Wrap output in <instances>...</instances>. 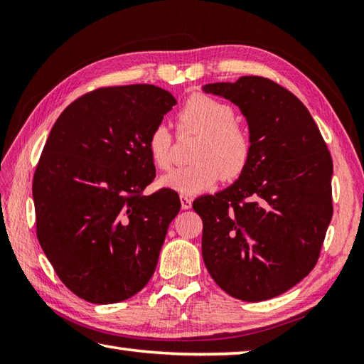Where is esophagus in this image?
Segmentation results:
<instances>
[{
    "instance_id": "34e87169",
    "label": "esophagus",
    "mask_w": 364,
    "mask_h": 364,
    "mask_svg": "<svg viewBox=\"0 0 364 364\" xmlns=\"http://www.w3.org/2000/svg\"><path fill=\"white\" fill-rule=\"evenodd\" d=\"M180 200H181V208H183V210H191L192 198H189V197H186V196H181Z\"/></svg>"
}]
</instances>
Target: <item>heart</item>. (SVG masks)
I'll return each instance as SVG.
<instances>
[{
    "label": "heart",
    "instance_id": "heart-1",
    "mask_svg": "<svg viewBox=\"0 0 364 364\" xmlns=\"http://www.w3.org/2000/svg\"><path fill=\"white\" fill-rule=\"evenodd\" d=\"M228 103L210 95L194 94L176 114L180 133L198 134L191 151L189 166L175 168L161 180L164 188L178 194L194 196L222 180L231 181L241 175L252 156V136L241 122L235 120ZM173 136L164 123H158L146 139L151 162L161 170L172 166Z\"/></svg>",
    "mask_w": 364,
    "mask_h": 364
}]
</instances>
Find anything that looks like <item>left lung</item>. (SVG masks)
<instances>
[{
	"label": "left lung",
	"mask_w": 364,
	"mask_h": 364,
	"mask_svg": "<svg viewBox=\"0 0 364 364\" xmlns=\"http://www.w3.org/2000/svg\"><path fill=\"white\" fill-rule=\"evenodd\" d=\"M203 90L239 106L252 136L239 180L192 203L203 220L205 266L231 297H277L319 259L333 215V161L311 114L280 84L241 76Z\"/></svg>",
	"instance_id": "left-lung-1"
}]
</instances>
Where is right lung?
I'll return each instance as SVG.
<instances>
[{"label": "right lung", "mask_w": 364, "mask_h": 364, "mask_svg": "<svg viewBox=\"0 0 364 364\" xmlns=\"http://www.w3.org/2000/svg\"><path fill=\"white\" fill-rule=\"evenodd\" d=\"M175 105L151 84L102 87L68 105L46 139L33 180L37 239L90 304L133 297L156 269L181 202L166 188L142 194L156 176L146 139Z\"/></svg>", "instance_id": "right-lung-1"}]
</instances>
